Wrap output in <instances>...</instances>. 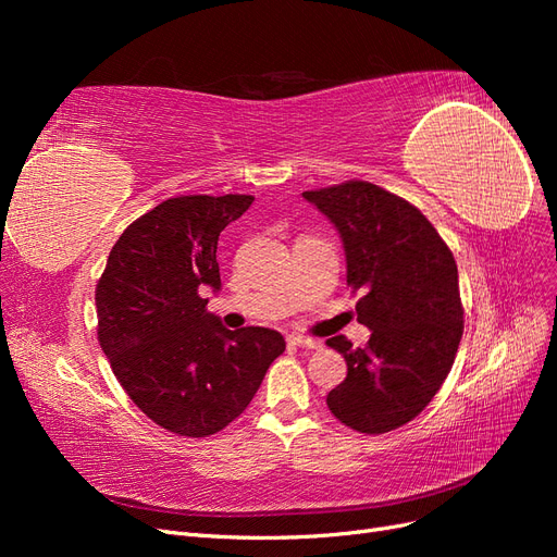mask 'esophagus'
I'll use <instances>...</instances> for the list:
<instances>
[{"label": "esophagus", "instance_id": "obj_1", "mask_svg": "<svg viewBox=\"0 0 557 557\" xmlns=\"http://www.w3.org/2000/svg\"><path fill=\"white\" fill-rule=\"evenodd\" d=\"M293 346H299V348H309V350H318L323 348V344L315 342V339H309V336H299V334H293L288 339Z\"/></svg>", "mask_w": 557, "mask_h": 557}]
</instances>
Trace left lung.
I'll use <instances>...</instances> for the list:
<instances>
[{
  "label": "left lung",
  "mask_w": 557,
  "mask_h": 557,
  "mask_svg": "<svg viewBox=\"0 0 557 557\" xmlns=\"http://www.w3.org/2000/svg\"><path fill=\"white\" fill-rule=\"evenodd\" d=\"M301 195L339 230L346 283L350 293H364L358 320L372 330L364 348L346 336L325 342L348 367L327 409L362 434L397 430L432 401L458 352V264L423 213L374 183L352 178Z\"/></svg>",
  "instance_id": "1"
}]
</instances>
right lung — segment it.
Returning <instances> with one entry per match:
<instances>
[{
	"mask_svg": "<svg viewBox=\"0 0 557 557\" xmlns=\"http://www.w3.org/2000/svg\"><path fill=\"white\" fill-rule=\"evenodd\" d=\"M252 195H181L129 223L97 281V339L117 383L156 425L178 436L227 428L281 352L267 327L225 330L207 313L221 290L218 237Z\"/></svg>",
	"mask_w": 557,
	"mask_h": 557,
	"instance_id": "1",
	"label": "right lung"
}]
</instances>
